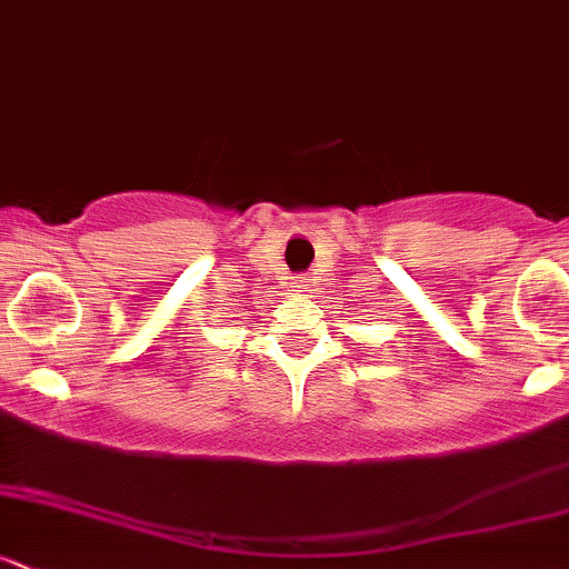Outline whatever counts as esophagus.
Instances as JSON below:
<instances>
[{"instance_id":"34e87169","label":"esophagus","mask_w":569,"mask_h":569,"mask_svg":"<svg viewBox=\"0 0 569 569\" xmlns=\"http://www.w3.org/2000/svg\"><path fill=\"white\" fill-rule=\"evenodd\" d=\"M293 289H302V286H293Z\"/></svg>"}]
</instances>
